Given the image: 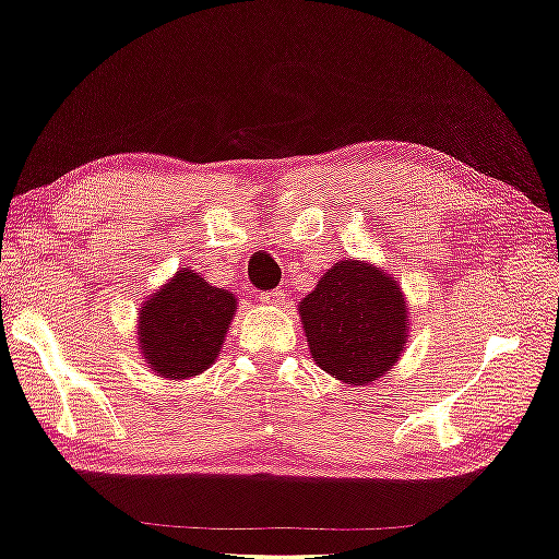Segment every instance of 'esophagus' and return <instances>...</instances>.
Returning <instances> with one entry per match:
<instances>
[{
    "label": "esophagus",
    "instance_id": "1",
    "mask_svg": "<svg viewBox=\"0 0 559 559\" xmlns=\"http://www.w3.org/2000/svg\"><path fill=\"white\" fill-rule=\"evenodd\" d=\"M258 298H261V301H263V304H271V306H283V304H286V294H283V290H281V288H273V290H263V294H261V296H258Z\"/></svg>",
    "mask_w": 559,
    "mask_h": 559
}]
</instances>
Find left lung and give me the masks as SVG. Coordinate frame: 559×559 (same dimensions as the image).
Returning a JSON list of instances; mask_svg holds the SVG:
<instances>
[{"mask_svg":"<svg viewBox=\"0 0 559 559\" xmlns=\"http://www.w3.org/2000/svg\"><path fill=\"white\" fill-rule=\"evenodd\" d=\"M298 313L316 364L346 384L381 379L404 352L409 316L402 288L369 263L331 265Z\"/></svg>","mask_w":559,"mask_h":559,"instance_id":"left-lung-1","label":"left lung"}]
</instances>
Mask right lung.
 Masks as SVG:
<instances>
[{
  "mask_svg": "<svg viewBox=\"0 0 559 559\" xmlns=\"http://www.w3.org/2000/svg\"><path fill=\"white\" fill-rule=\"evenodd\" d=\"M236 311V296L193 271L175 273L168 286L143 304L140 346L165 379L198 377L215 361Z\"/></svg>",
  "mask_w": 559,
  "mask_h": 559,
  "instance_id": "add662e5",
  "label": "right lung"
}]
</instances>
